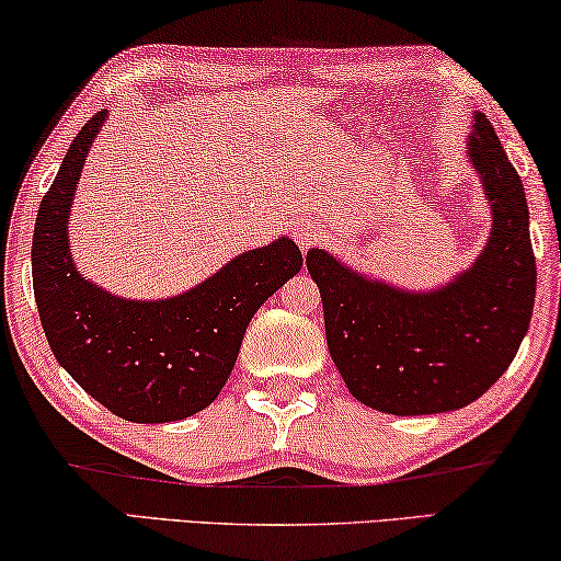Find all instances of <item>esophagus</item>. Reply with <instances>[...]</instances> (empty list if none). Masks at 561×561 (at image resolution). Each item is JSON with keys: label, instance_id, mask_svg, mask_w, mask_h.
Instances as JSON below:
<instances>
[{"label": "esophagus", "instance_id": "1", "mask_svg": "<svg viewBox=\"0 0 561 561\" xmlns=\"http://www.w3.org/2000/svg\"><path fill=\"white\" fill-rule=\"evenodd\" d=\"M320 233H322L320 226H314L312 220H302V224L295 228V239L299 243V249L307 251L310 247H314V243L320 241Z\"/></svg>", "mask_w": 561, "mask_h": 561}]
</instances>
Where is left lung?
I'll return each mask as SVG.
<instances>
[{"label":"left lung","mask_w":561,"mask_h":561,"mask_svg":"<svg viewBox=\"0 0 561 561\" xmlns=\"http://www.w3.org/2000/svg\"><path fill=\"white\" fill-rule=\"evenodd\" d=\"M468 154L493 205V231L476 264L447 287L393 289L328 251L307 254L330 356L353 397L378 412L412 416L468 407L506 374L531 322L528 205L485 114H476Z\"/></svg>","instance_id":"1"}]
</instances>
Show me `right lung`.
<instances>
[{
	"label": "right lung",
	"mask_w": 561,
	"mask_h": 561,
	"mask_svg": "<svg viewBox=\"0 0 561 561\" xmlns=\"http://www.w3.org/2000/svg\"><path fill=\"white\" fill-rule=\"evenodd\" d=\"M106 108L93 114L43 195L33 233V289L55 358L126 422L185 420L218 397L254 312L295 277L302 251L282 236L236 256L185 295L162 302L112 297L70 262L68 213Z\"/></svg>",
	"instance_id": "add662e5"
}]
</instances>
